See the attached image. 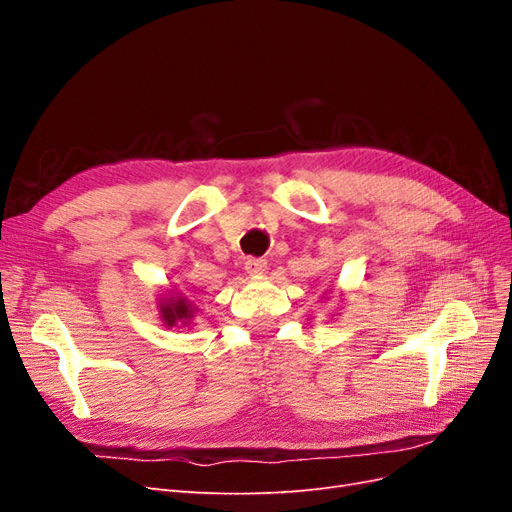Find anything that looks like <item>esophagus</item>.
Here are the masks:
<instances>
[{
    "mask_svg": "<svg viewBox=\"0 0 512 512\" xmlns=\"http://www.w3.org/2000/svg\"><path fill=\"white\" fill-rule=\"evenodd\" d=\"M245 271L254 275V277H258V275L267 271V260L265 258H247L245 260Z\"/></svg>",
    "mask_w": 512,
    "mask_h": 512,
    "instance_id": "obj_1",
    "label": "esophagus"
}]
</instances>
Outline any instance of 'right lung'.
Listing matches in <instances>:
<instances>
[{"label": "right lung", "mask_w": 512, "mask_h": 512, "mask_svg": "<svg viewBox=\"0 0 512 512\" xmlns=\"http://www.w3.org/2000/svg\"><path fill=\"white\" fill-rule=\"evenodd\" d=\"M160 314L166 327H177L179 322L185 327V324H188L194 316V307L183 297H170V299H162Z\"/></svg>", "instance_id": "1"}]
</instances>
